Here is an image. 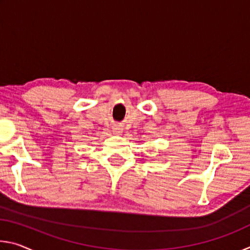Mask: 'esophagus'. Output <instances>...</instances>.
<instances>
[{
    "instance_id": "1",
    "label": "esophagus",
    "mask_w": 250,
    "mask_h": 250,
    "mask_svg": "<svg viewBox=\"0 0 250 250\" xmlns=\"http://www.w3.org/2000/svg\"><path fill=\"white\" fill-rule=\"evenodd\" d=\"M112 131H113V133H116V134H121L122 131H124V129H122V126L116 125L112 126Z\"/></svg>"
}]
</instances>
